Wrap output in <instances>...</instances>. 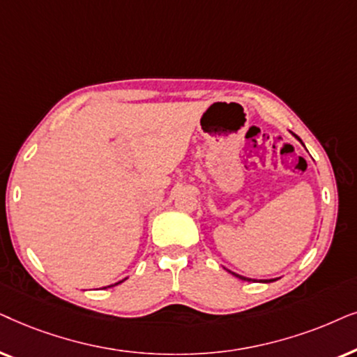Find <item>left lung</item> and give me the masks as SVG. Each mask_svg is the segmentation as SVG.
Masks as SVG:
<instances>
[{"instance_id":"1","label":"left lung","mask_w":357,"mask_h":357,"mask_svg":"<svg viewBox=\"0 0 357 357\" xmlns=\"http://www.w3.org/2000/svg\"><path fill=\"white\" fill-rule=\"evenodd\" d=\"M294 137H296V139L298 140V142H302L301 139H298V137L296 135V134H294ZM231 274H234V275H236V278H238V279H241V281H253V279H248V278H243V275H240V274H235V273H231ZM264 282H268V281H264Z\"/></svg>"}]
</instances>
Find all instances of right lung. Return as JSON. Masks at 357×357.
<instances>
[{"mask_svg":"<svg viewBox=\"0 0 357 357\" xmlns=\"http://www.w3.org/2000/svg\"><path fill=\"white\" fill-rule=\"evenodd\" d=\"M122 282V281H121ZM121 282H117V284H121ZM114 286H116V284H114ZM107 287H112V286H107Z\"/></svg>","mask_w":357,"mask_h":357,"instance_id":"obj_1","label":"right lung"}]
</instances>
